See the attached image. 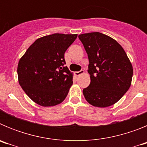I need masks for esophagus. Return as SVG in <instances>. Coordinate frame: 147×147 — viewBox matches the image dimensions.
I'll use <instances>...</instances> for the list:
<instances>
[{"label":"esophagus","instance_id":"34e87169","mask_svg":"<svg viewBox=\"0 0 147 147\" xmlns=\"http://www.w3.org/2000/svg\"><path fill=\"white\" fill-rule=\"evenodd\" d=\"M85 73V71H84V70H81V71H76V72H75V75L77 76H80L81 74H84Z\"/></svg>","mask_w":147,"mask_h":147}]
</instances>
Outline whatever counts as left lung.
<instances>
[{"label": "left lung", "instance_id": "obj_1", "mask_svg": "<svg viewBox=\"0 0 147 147\" xmlns=\"http://www.w3.org/2000/svg\"><path fill=\"white\" fill-rule=\"evenodd\" d=\"M88 54L89 86L83 89L87 102L94 107H107L120 100L129 90L133 69L119 42L100 32L79 35Z\"/></svg>", "mask_w": 147, "mask_h": 147}]
</instances>
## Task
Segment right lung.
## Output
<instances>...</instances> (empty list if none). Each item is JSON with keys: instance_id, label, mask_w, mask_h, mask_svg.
Instances as JSON below:
<instances>
[{"instance_id": "obj_1", "label": "right lung", "mask_w": 147, "mask_h": 147, "mask_svg": "<svg viewBox=\"0 0 147 147\" xmlns=\"http://www.w3.org/2000/svg\"><path fill=\"white\" fill-rule=\"evenodd\" d=\"M77 34H53L36 40L19 60V84L31 99L42 107L62 103L73 85V73L65 52Z\"/></svg>"}]
</instances>
